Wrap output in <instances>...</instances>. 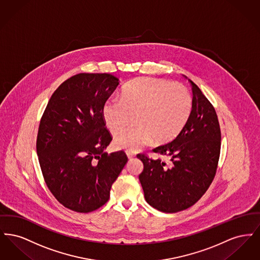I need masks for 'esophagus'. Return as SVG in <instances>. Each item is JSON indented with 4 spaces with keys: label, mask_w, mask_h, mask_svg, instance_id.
<instances>
[{
    "label": "esophagus",
    "mask_w": 260,
    "mask_h": 260,
    "mask_svg": "<svg viewBox=\"0 0 260 260\" xmlns=\"http://www.w3.org/2000/svg\"><path fill=\"white\" fill-rule=\"evenodd\" d=\"M125 154H126V156H127V158H128L129 160H132V159H134V158L136 157V153L131 152V151H126Z\"/></svg>",
    "instance_id": "obj_1"
}]
</instances>
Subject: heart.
Returning a JSON list of instances; mask_svg holds the SVG:
<instances>
[{"mask_svg":"<svg viewBox=\"0 0 260 260\" xmlns=\"http://www.w3.org/2000/svg\"><path fill=\"white\" fill-rule=\"evenodd\" d=\"M193 109L191 93L183 85L155 78H137L122 90V96L105 101L102 116L113 134L136 118L138 124L119 133L117 148L135 151L150 143H167L180 134Z\"/></svg>","mask_w":260,"mask_h":260,"instance_id":"b5f03b06","label":"heart"}]
</instances>
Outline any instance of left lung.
Returning a JSON list of instances; mask_svg holds the SVG:
<instances>
[{
    "mask_svg": "<svg viewBox=\"0 0 260 260\" xmlns=\"http://www.w3.org/2000/svg\"><path fill=\"white\" fill-rule=\"evenodd\" d=\"M188 81L193 92V109L187 124L173 141L153 150L169 157L170 164L137 155L144 166L139 181L145 200L162 212L186 210L198 202L214 178L220 154L217 115L198 86Z\"/></svg>",
    "mask_w": 260,
    "mask_h": 260,
    "instance_id": "1",
    "label": "left lung"
}]
</instances>
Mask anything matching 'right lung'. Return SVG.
<instances>
[{
  "mask_svg": "<svg viewBox=\"0 0 260 260\" xmlns=\"http://www.w3.org/2000/svg\"><path fill=\"white\" fill-rule=\"evenodd\" d=\"M119 84L111 74L75 75L52 93L40 122L36 146L42 173L52 195L69 210L102 207L127 161L123 151L105 152L112 137L102 107Z\"/></svg>",
  "mask_w": 260,
  "mask_h": 260,
  "instance_id": "1",
  "label": "right lung"
}]
</instances>
